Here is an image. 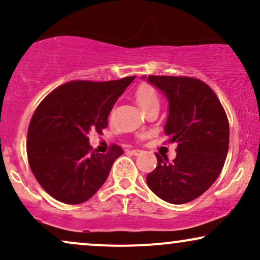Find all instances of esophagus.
Segmentation results:
<instances>
[{
  "instance_id": "1",
  "label": "esophagus",
  "mask_w": 260,
  "mask_h": 260,
  "mask_svg": "<svg viewBox=\"0 0 260 260\" xmlns=\"http://www.w3.org/2000/svg\"><path fill=\"white\" fill-rule=\"evenodd\" d=\"M140 153L139 149H132V150H127V154L131 155H138Z\"/></svg>"
}]
</instances>
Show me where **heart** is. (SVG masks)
Wrapping results in <instances>:
<instances>
[{"instance_id":"1","label":"heart","mask_w":260,"mask_h":260,"mask_svg":"<svg viewBox=\"0 0 260 260\" xmlns=\"http://www.w3.org/2000/svg\"><path fill=\"white\" fill-rule=\"evenodd\" d=\"M136 101L138 104L139 109L145 110L148 107H151L154 105H159V95L151 85L144 84L139 86L138 90L136 92Z\"/></svg>"}]
</instances>
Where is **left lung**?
<instances>
[{
	"mask_svg": "<svg viewBox=\"0 0 260 260\" xmlns=\"http://www.w3.org/2000/svg\"><path fill=\"white\" fill-rule=\"evenodd\" d=\"M169 103L164 132L177 143L175 160L156 154L157 165L147 176L149 188L162 201L184 204L198 198L219 177L229 151L228 116L215 92L188 77H142Z\"/></svg>",
	"mask_w": 260,
	"mask_h": 260,
	"instance_id": "8db88e82",
	"label": "left lung"
}]
</instances>
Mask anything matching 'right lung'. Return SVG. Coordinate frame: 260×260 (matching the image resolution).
I'll return each mask as SVG.
<instances>
[{"mask_svg":"<svg viewBox=\"0 0 260 260\" xmlns=\"http://www.w3.org/2000/svg\"><path fill=\"white\" fill-rule=\"evenodd\" d=\"M134 78L66 83L35 110L26 138L29 165L40 186L56 201L80 204L105 183L123 150L113 145L105 155L90 151L88 134L107 127L110 111Z\"/></svg>","mask_w":260,"mask_h":260,"instance_id":"1","label":"right lung"}]
</instances>
